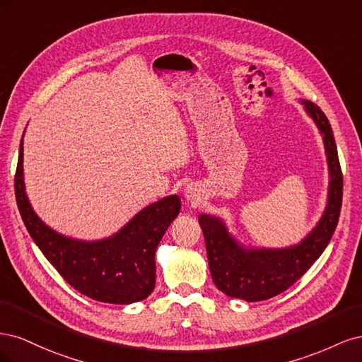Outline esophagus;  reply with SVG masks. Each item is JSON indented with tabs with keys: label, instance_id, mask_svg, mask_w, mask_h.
Returning <instances> with one entry per match:
<instances>
[{
	"label": "esophagus",
	"instance_id": "esophagus-1",
	"mask_svg": "<svg viewBox=\"0 0 362 362\" xmlns=\"http://www.w3.org/2000/svg\"><path fill=\"white\" fill-rule=\"evenodd\" d=\"M184 198L190 204H198L202 199V190L199 189L198 184H189L184 189Z\"/></svg>",
	"mask_w": 362,
	"mask_h": 362
}]
</instances>
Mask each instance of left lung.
Listing matches in <instances>:
<instances>
[{
    "label": "left lung",
    "mask_w": 362,
    "mask_h": 362,
    "mask_svg": "<svg viewBox=\"0 0 362 362\" xmlns=\"http://www.w3.org/2000/svg\"><path fill=\"white\" fill-rule=\"evenodd\" d=\"M306 115L323 137L329 187L320 221L302 242L288 247H247L228 231L221 217L201 214L205 247L216 287L229 298L259 302L273 298L298 281L329 245L343 201V175L332 128L325 113L311 101L302 100Z\"/></svg>",
    "instance_id": "1"
}]
</instances>
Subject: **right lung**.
Returning <instances> with one entry per match:
<instances>
[{
	"label": "right lung",
	"instance_id": "obj_1",
	"mask_svg": "<svg viewBox=\"0 0 362 362\" xmlns=\"http://www.w3.org/2000/svg\"><path fill=\"white\" fill-rule=\"evenodd\" d=\"M23 145L21 140L15 175L16 204L42 254L64 281L93 300L128 305L146 299L156 287V250L180 214V196L170 194L145 206L107 238L87 242L63 235L42 222L28 201Z\"/></svg>",
	"mask_w": 362,
	"mask_h": 362
}]
</instances>
